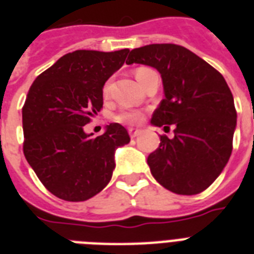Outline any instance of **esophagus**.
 Returning <instances> with one entry per match:
<instances>
[{"mask_svg":"<svg viewBox=\"0 0 254 254\" xmlns=\"http://www.w3.org/2000/svg\"><path fill=\"white\" fill-rule=\"evenodd\" d=\"M141 133H142V130H139V129H133V127H130V129H129V134H130L131 138L138 137V135H141Z\"/></svg>","mask_w":254,"mask_h":254,"instance_id":"obj_1","label":"esophagus"}]
</instances>
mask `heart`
<instances>
[{"label": "heart", "instance_id": "obj_1", "mask_svg": "<svg viewBox=\"0 0 254 254\" xmlns=\"http://www.w3.org/2000/svg\"><path fill=\"white\" fill-rule=\"evenodd\" d=\"M150 69L146 68V67H139V68L135 69V77H137V80H141L142 76L146 72H149ZM109 88H111V80H108L105 84H104L103 92L104 95H108L109 93ZM117 121L120 123H125L127 125H139V124L143 121V113L139 111H123L120 112L119 116L116 117Z\"/></svg>", "mask_w": 254, "mask_h": 254}]
</instances>
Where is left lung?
<instances>
[{
	"instance_id": "obj_1",
	"label": "left lung",
	"mask_w": 254,
	"mask_h": 254,
	"mask_svg": "<svg viewBox=\"0 0 254 254\" xmlns=\"http://www.w3.org/2000/svg\"><path fill=\"white\" fill-rule=\"evenodd\" d=\"M154 67L165 99L151 117L154 127L174 125L147 157L155 181L171 192L195 195L208 189L228 162L236 129L232 92L219 71L173 43L131 50L127 64Z\"/></svg>"
}]
</instances>
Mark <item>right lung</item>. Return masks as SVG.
<instances>
[{
    "label": "right lung",
    "instance_id": "add662e5",
    "mask_svg": "<svg viewBox=\"0 0 254 254\" xmlns=\"http://www.w3.org/2000/svg\"><path fill=\"white\" fill-rule=\"evenodd\" d=\"M129 50H76L42 72L22 108L23 153L50 192L84 201L109 183L115 151L130 141L127 129L111 124L97 137L83 129L103 108L105 81L123 67Z\"/></svg>",
    "mask_w": 254,
    "mask_h": 254
}]
</instances>
